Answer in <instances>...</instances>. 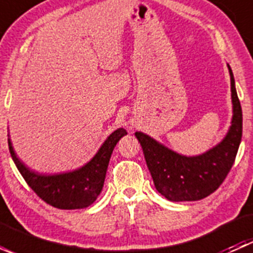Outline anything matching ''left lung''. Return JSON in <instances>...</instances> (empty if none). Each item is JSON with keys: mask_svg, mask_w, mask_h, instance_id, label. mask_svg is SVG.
<instances>
[{"mask_svg": "<svg viewBox=\"0 0 253 253\" xmlns=\"http://www.w3.org/2000/svg\"><path fill=\"white\" fill-rule=\"evenodd\" d=\"M233 117L228 132L218 144L198 155H183L149 134L137 131L145 163L155 188L171 202L200 201L213 193L230 171L242 137V111L235 79L228 63Z\"/></svg>", "mask_w": 253, "mask_h": 253, "instance_id": "1", "label": "left lung"}]
</instances>
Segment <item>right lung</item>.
Here are the masks:
<instances>
[{
  "instance_id": "obj_1",
  "label": "right lung",
  "mask_w": 253,
  "mask_h": 253,
  "mask_svg": "<svg viewBox=\"0 0 253 253\" xmlns=\"http://www.w3.org/2000/svg\"><path fill=\"white\" fill-rule=\"evenodd\" d=\"M126 134V129L122 127L115 129L100 145L95 155L83 167L52 175L39 174L30 170L17 157L9 134L8 148L17 169L42 201L60 209H83L93 205L100 195L112 150Z\"/></svg>"
}]
</instances>
